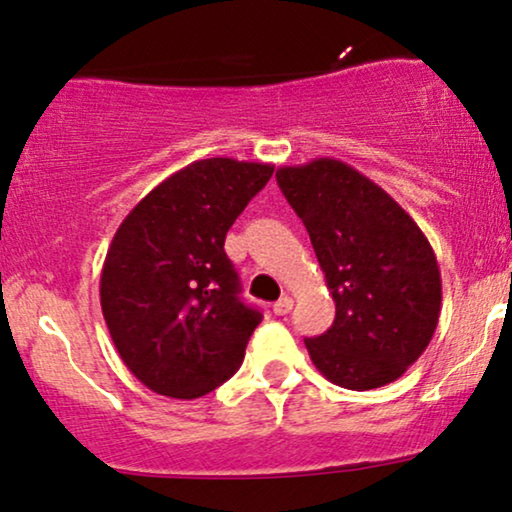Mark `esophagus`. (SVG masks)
Listing matches in <instances>:
<instances>
[{"instance_id": "34e87169", "label": "esophagus", "mask_w": 512, "mask_h": 512, "mask_svg": "<svg viewBox=\"0 0 512 512\" xmlns=\"http://www.w3.org/2000/svg\"><path fill=\"white\" fill-rule=\"evenodd\" d=\"M293 310V298L291 295H283V298H279L274 303V315H279V317H283V315H288V312Z\"/></svg>"}]
</instances>
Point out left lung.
Returning a JSON list of instances; mask_svg holds the SVG:
<instances>
[{
    "label": "left lung",
    "mask_w": 512,
    "mask_h": 512,
    "mask_svg": "<svg viewBox=\"0 0 512 512\" xmlns=\"http://www.w3.org/2000/svg\"><path fill=\"white\" fill-rule=\"evenodd\" d=\"M336 303L329 331L305 338L331 384L369 391L403 377L432 341L441 272L415 219L365 174L319 157L276 169Z\"/></svg>",
    "instance_id": "obj_1"
}]
</instances>
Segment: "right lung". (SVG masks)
I'll return each mask as SVG.
<instances>
[{
    "label": "right lung",
    "mask_w": 512,
    "mask_h": 512,
    "mask_svg": "<svg viewBox=\"0 0 512 512\" xmlns=\"http://www.w3.org/2000/svg\"><path fill=\"white\" fill-rule=\"evenodd\" d=\"M274 164L197 159L164 178L114 233L100 303L123 365L159 396L193 400L236 374L262 322L240 303L226 231Z\"/></svg>",
    "instance_id": "obj_1"
}]
</instances>
